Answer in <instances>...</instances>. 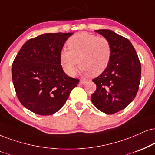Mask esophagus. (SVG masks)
<instances>
[{"label":"esophagus","mask_w":155,"mask_h":155,"mask_svg":"<svg viewBox=\"0 0 155 155\" xmlns=\"http://www.w3.org/2000/svg\"><path fill=\"white\" fill-rule=\"evenodd\" d=\"M87 81H85V80H81V81H80V84H81V85H85V84L87 83Z\"/></svg>","instance_id":"34e87169"}]
</instances>
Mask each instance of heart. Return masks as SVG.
<instances>
[{"instance_id":"obj_1","label":"heart","mask_w":155,"mask_h":155,"mask_svg":"<svg viewBox=\"0 0 155 155\" xmlns=\"http://www.w3.org/2000/svg\"><path fill=\"white\" fill-rule=\"evenodd\" d=\"M69 50L63 49L60 58L63 70L73 76L78 64L85 74L98 75L109 64L112 47L109 40L87 32H80L69 38L67 41Z\"/></svg>"}]
</instances>
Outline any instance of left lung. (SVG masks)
<instances>
[{
	"label": "left lung",
	"mask_w": 155,
	"mask_h": 155,
	"mask_svg": "<svg viewBox=\"0 0 155 155\" xmlns=\"http://www.w3.org/2000/svg\"><path fill=\"white\" fill-rule=\"evenodd\" d=\"M109 40L112 55L108 68L93 80L96 91L93 104L101 111L113 114L124 109L134 99L141 80V63L127 38L107 29L95 30Z\"/></svg>",
	"instance_id": "8db88e82"
}]
</instances>
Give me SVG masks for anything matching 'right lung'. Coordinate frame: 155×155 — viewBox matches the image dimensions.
<instances>
[{"label": "right lung", "mask_w": 155, "mask_h": 155, "mask_svg": "<svg viewBox=\"0 0 155 155\" xmlns=\"http://www.w3.org/2000/svg\"><path fill=\"white\" fill-rule=\"evenodd\" d=\"M73 33H48L28 40L12 64V81L23 106L34 114L48 116L65 104L79 80L63 71L60 54Z\"/></svg>", "instance_id": "obj_1"}]
</instances>
